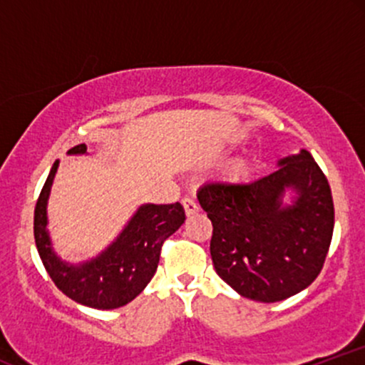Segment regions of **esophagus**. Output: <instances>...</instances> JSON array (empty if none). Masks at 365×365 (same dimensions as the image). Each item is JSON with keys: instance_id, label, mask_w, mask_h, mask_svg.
Here are the masks:
<instances>
[{"instance_id": "obj_1", "label": "esophagus", "mask_w": 365, "mask_h": 365, "mask_svg": "<svg viewBox=\"0 0 365 365\" xmlns=\"http://www.w3.org/2000/svg\"><path fill=\"white\" fill-rule=\"evenodd\" d=\"M182 204H183V207H185L187 216H194L199 212V204H197L194 199H190V197H183Z\"/></svg>"}]
</instances>
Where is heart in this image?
I'll return each mask as SVG.
<instances>
[{
	"instance_id": "b5f03b06",
	"label": "heart",
	"mask_w": 365,
	"mask_h": 365,
	"mask_svg": "<svg viewBox=\"0 0 365 365\" xmlns=\"http://www.w3.org/2000/svg\"><path fill=\"white\" fill-rule=\"evenodd\" d=\"M249 170H250V165L247 159H237V161H233L232 166H230V177L233 180H240L249 173Z\"/></svg>"
}]
</instances>
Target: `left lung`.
Here are the masks:
<instances>
[{"instance_id": "obj_1", "label": "left lung", "mask_w": 365, "mask_h": 365, "mask_svg": "<svg viewBox=\"0 0 365 365\" xmlns=\"http://www.w3.org/2000/svg\"><path fill=\"white\" fill-rule=\"evenodd\" d=\"M249 183L209 182L197 199L212 223L211 257L225 283L247 299L279 302L321 273L334 226L328 178L309 150ZM287 187L297 197L282 206Z\"/></svg>"}]
</instances>
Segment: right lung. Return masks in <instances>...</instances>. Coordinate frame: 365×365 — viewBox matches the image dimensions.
Wrapping results in <instances>:
<instances>
[{"label":"right lung","mask_w":365,"mask_h":365,"mask_svg":"<svg viewBox=\"0 0 365 365\" xmlns=\"http://www.w3.org/2000/svg\"><path fill=\"white\" fill-rule=\"evenodd\" d=\"M86 144H78L68 154H83ZM58 161L46 180L34 209V238L46 271L66 297L94 309H118L132 302L158 269L161 247L183 225L185 211L180 202L140 206L127 228L99 257L81 266H68L51 250L46 225V202Z\"/></svg>","instance_id":"obj_1"}]
</instances>
